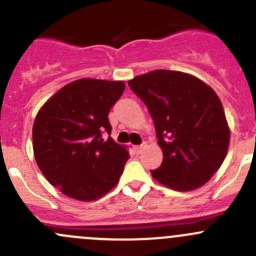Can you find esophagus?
<instances>
[{"label": "esophagus", "instance_id": "34e87169", "mask_svg": "<svg viewBox=\"0 0 256 256\" xmlns=\"http://www.w3.org/2000/svg\"><path fill=\"white\" fill-rule=\"evenodd\" d=\"M144 147V144H138V146H134V151L136 152V154H141V151H142V148Z\"/></svg>", "mask_w": 256, "mask_h": 256}]
</instances>
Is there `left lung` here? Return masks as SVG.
<instances>
[{
	"label": "left lung",
	"instance_id": "1",
	"mask_svg": "<svg viewBox=\"0 0 256 256\" xmlns=\"http://www.w3.org/2000/svg\"><path fill=\"white\" fill-rule=\"evenodd\" d=\"M128 86L151 114L164 154L152 177L180 192L206 184L223 164L230 141L216 92L190 74L164 69L135 76Z\"/></svg>",
	"mask_w": 256,
	"mask_h": 256
}]
</instances>
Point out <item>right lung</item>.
<instances>
[{
  "label": "right lung",
  "mask_w": 256,
  "mask_h": 256,
  "mask_svg": "<svg viewBox=\"0 0 256 256\" xmlns=\"http://www.w3.org/2000/svg\"><path fill=\"white\" fill-rule=\"evenodd\" d=\"M124 90L120 80H74L38 112L32 130L36 162L63 194L90 202L118 184L130 156L112 138L102 140V132H112L108 115Z\"/></svg>",
  "instance_id": "1"
}]
</instances>
